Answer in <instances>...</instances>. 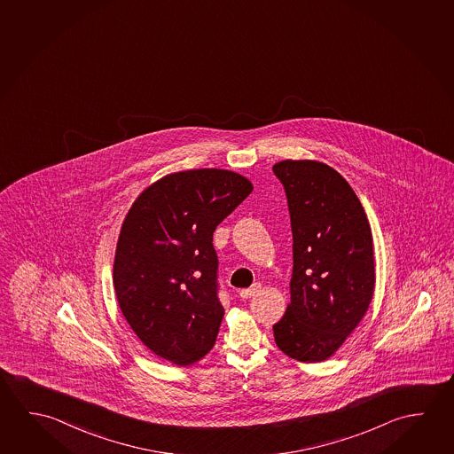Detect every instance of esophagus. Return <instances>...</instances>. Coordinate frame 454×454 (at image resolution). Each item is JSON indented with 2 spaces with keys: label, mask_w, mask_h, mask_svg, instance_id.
Here are the masks:
<instances>
[{
  "label": "esophagus",
  "mask_w": 454,
  "mask_h": 454,
  "mask_svg": "<svg viewBox=\"0 0 454 454\" xmlns=\"http://www.w3.org/2000/svg\"><path fill=\"white\" fill-rule=\"evenodd\" d=\"M261 288V283H253L252 286L250 288H247V290L240 291V298L242 299H248L252 298V296H254L256 293H260Z\"/></svg>",
  "instance_id": "1"
}]
</instances>
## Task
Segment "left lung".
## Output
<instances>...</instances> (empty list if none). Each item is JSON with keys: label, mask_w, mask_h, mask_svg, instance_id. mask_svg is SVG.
Masks as SVG:
<instances>
[{"label": "left lung", "mask_w": 454, "mask_h": 454, "mask_svg": "<svg viewBox=\"0 0 454 454\" xmlns=\"http://www.w3.org/2000/svg\"><path fill=\"white\" fill-rule=\"evenodd\" d=\"M293 231L291 302L274 325L277 347L301 363H321L342 347L375 290L372 231L356 193L315 160L274 164Z\"/></svg>", "instance_id": "left-lung-1"}]
</instances>
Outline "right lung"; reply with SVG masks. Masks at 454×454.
<instances>
[{
  "label": "right lung",
  "instance_id": "obj_1",
  "mask_svg": "<svg viewBox=\"0 0 454 454\" xmlns=\"http://www.w3.org/2000/svg\"><path fill=\"white\" fill-rule=\"evenodd\" d=\"M252 192L250 180L228 169L172 172L128 210L114 288L128 325L156 356L182 367L214 347L224 309L212 238Z\"/></svg>",
  "mask_w": 454,
  "mask_h": 454
}]
</instances>
